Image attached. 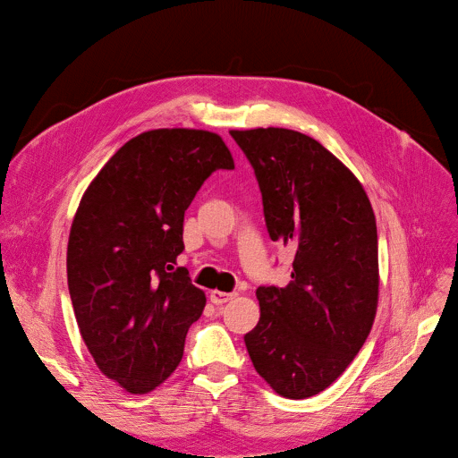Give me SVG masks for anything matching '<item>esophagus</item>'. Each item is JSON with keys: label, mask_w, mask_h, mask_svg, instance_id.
Wrapping results in <instances>:
<instances>
[{"label": "esophagus", "mask_w": 458, "mask_h": 458, "mask_svg": "<svg viewBox=\"0 0 458 458\" xmlns=\"http://www.w3.org/2000/svg\"><path fill=\"white\" fill-rule=\"evenodd\" d=\"M235 297V293H226V292H219V290H214V292H210V301L214 302V304H225V302H228V301H232Z\"/></svg>", "instance_id": "1"}]
</instances>
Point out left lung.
Listing matches in <instances>:
<instances>
[{"instance_id":"left-lung-1","label":"left lung","mask_w":458,"mask_h":458,"mask_svg":"<svg viewBox=\"0 0 458 458\" xmlns=\"http://www.w3.org/2000/svg\"><path fill=\"white\" fill-rule=\"evenodd\" d=\"M230 136L253 166L272 241L295 251L284 288H257L260 317L244 344L276 394L313 397L343 375L373 326V208L359 179L313 138L274 126Z\"/></svg>"}]
</instances>
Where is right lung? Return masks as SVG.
<instances>
[{
	"mask_svg": "<svg viewBox=\"0 0 458 458\" xmlns=\"http://www.w3.org/2000/svg\"><path fill=\"white\" fill-rule=\"evenodd\" d=\"M216 170H233L217 134L150 130L108 159L72 221L67 277L80 332L103 375L130 394L174 373L207 304L174 265L184 210Z\"/></svg>",
	"mask_w": 458,
	"mask_h": 458,
	"instance_id": "right-lung-1",
	"label": "right lung"
}]
</instances>
